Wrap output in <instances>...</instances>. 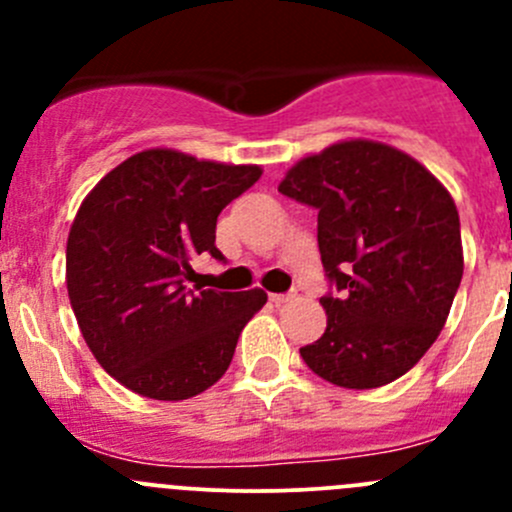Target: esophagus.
Instances as JSON below:
<instances>
[{
  "label": "esophagus",
  "instance_id": "34e87169",
  "mask_svg": "<svg viewBox=\"0 0 512 512\" xmlns=\"http://www.w3.org/2000/svg\"><path fill=\"white\" fill-rule=\"evenodd\" d=\"M294 299V292H287V294H270V302L272 304H285V302H292Z\"/></svg>",
  "mask_w": 512,
  "mask_h": 512
}]
</instances>
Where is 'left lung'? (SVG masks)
Segmentation results:
<instances>
[{
  "label": "left lung",
  "instance_id": "1",
  "mask_svg": "<svg viewBox=\"0 0 512 512\" xmlns=\"http://www.w3.org/2000/svg\"><path fill=\"white\" fill-rule=\"evenodd\" d=\"M280 193L317 210L327 329L299 349L344 389L404 376L446 324L463 277L461 223L451 193L409 153L364 138L292 165Z\"/></svg>",
  "mask_w": 512,
  "mask_h": 512
}]
</instances>
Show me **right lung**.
I'll list each match as a JSON object with an SVG mask.
<instances>
[{"label": "right lung", "instance_id": "obj_1", "mask_svg": "<svg viewBox=\"0 0 512 512\" xmlns=\"http://www.w3.org/2000/svg\"><path fill=\"white\" fill-rule=\"evenodd\" d=\"M260 175V165L148 148L86 195L66 242V289L86 344L118 384L183 401L225 374L267 294L188 289L185 280L198 255L223 260L218 215Z\"/></svg>", "mask_w": 512, "mask_h": 512}]
</instances>
